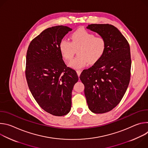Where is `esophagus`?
<instances>
[{"label":"esophagus","instance_id":"obj_1","mask_svg":"<svg viewBox=\"0 0 148 148\" xmlns=\"http://www.w3.org/2000/svg\"><path fill=\"white\" fill-rule=\"evenodd\" d=\"M76 71H77V75H78V77H79V75H80V74H81V72H82V70H77Z\"/></svg>","mask_w":148,"mask_h":148}]
</instances>
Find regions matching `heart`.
<instances>
[{"label":"heart","instance_id":"b5f03b06","mask_svg":"<svg viewBox=\"0 0 148 148\" xmlns=\"http://www.w3.org/2000/svg\"><path fill=\"white\" fill-rule=\"evenodd\" d=\"M71 42L62 39L59 45L60 51L66 61L73 59L75 50L78 56L70 62V66L77 69L86 66L89 62L94 64L103 56L107 49V41L101 36L95 35L86 29H79L70 36Z\"/></svg>","mask_w":148,"mask_h":148}]
</instances>
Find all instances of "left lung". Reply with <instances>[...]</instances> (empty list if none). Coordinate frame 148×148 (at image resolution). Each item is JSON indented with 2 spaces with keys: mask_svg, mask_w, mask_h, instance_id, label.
<instances>
[{
  "mask_svg": "<svg viewBox=\"0 0 148 148\" xmlns=\"http://www.w3.org/2000/svg\"><path fill=\"white\" fill-rule=\"evenodd\" d=\"M87 28L107 41L102 57L79 76L89 109L94 113L103 114L116 106L128 88L131 69L130 46L113 25L91 24Z\"/></svg>",
  "mask_w": 148,
  "mask_h": 148,
  "instance_id": "left-lung-1",
  "label": "left lung"
}]
</instances>
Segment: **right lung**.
Here are the masks:
<instances>
[{
    "label": "right lung",
    "instance_id": "1",
    "mask_svg": "<svg viewBox=\"0 0 148 148\" xmlns=\"http://www.w3.org/2000/svg\"><path fill=\"white\" fill-rule=\"evenodd\" d=\"M71 30L64 26L45 30L32 40L26 54L29 90L40 107L55 116L70 112L72 90L78 80L76 71L66 65L59 49L60 41Z\"/></svg>",
    "mask_w": 148,
    "mask_h": 148
}]
</instances>
